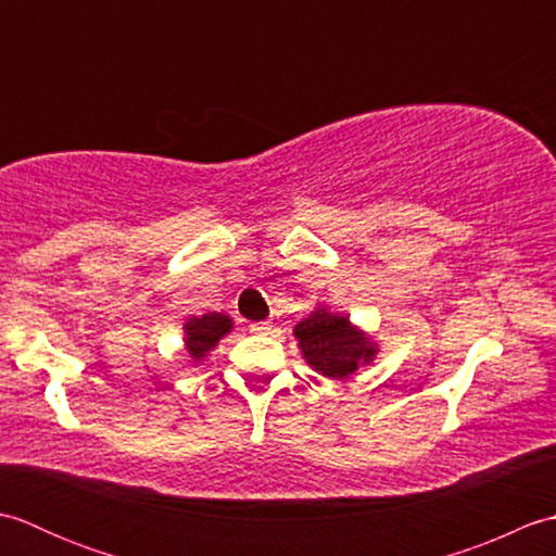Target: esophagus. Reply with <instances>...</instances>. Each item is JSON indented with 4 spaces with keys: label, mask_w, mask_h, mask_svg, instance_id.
<instances>
[{
    "label": "esophagus",
    "mask_w": 556,
    "mask_h": 556,
    "mask_svg": "<svg viewBox=\"0 0 556 556\" xmlns=\"http://www.w3.org/2000/svg\"><path fill=\"white\" fill-rule=\"evenodd\" d=\"M271 327H275V325H271L269 320L253 323V325H251V332H255V334H267V332H271Z\"/></svg>",
    "instance_id": "34e87169"
}]
</instances>
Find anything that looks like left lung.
Wrapping results in <instances>:
<instances>
[{
	"mask_svg": "<svg viewBox=\"0 0 556 556\" xmlns=\"http://www.w3.org/2000/svg\"><path fill=\"white\" fill-rule=\"evenodd\" d=\"M303 361L329 380H349L358 368L370 365L380 344L349 320V315L315 305V311L293 327Z\"/></svg>",
	"mask_w": 556,
	"mask_h": 556,
	"instance_id": "left-lung-1",
	"label": "left lung"
}]
</instances>
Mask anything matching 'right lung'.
I'll return each instance as SVG.
<instances>
[{"mask_svg":"<svg viewBox=\"0 0 556 556\" xmlns=\"http://www.w3.org/2000/svg\"><path fill=\"white\" fill-rule=\"evenodd\" d=\"M233 329L231 315L205 313L193 315L184 323V349L193 363H203L219 341Z\"/></svg>","mask_w":556,"mask_h":556,"instance_id":"add662e5","label":"right lung"}]
</instances>
